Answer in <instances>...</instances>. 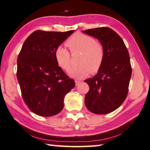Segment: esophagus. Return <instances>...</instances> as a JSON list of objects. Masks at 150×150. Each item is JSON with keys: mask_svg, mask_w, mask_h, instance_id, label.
Wrapping results in <instances>:
<instances>
[{"mask_svg": "<svg viewBox=\"0 0 150 150\" xmlns=\"http://www.w3.org/2000/svg\"><path fill=\"white\" fill-rule=\"evenodd\" d=\"M80 82H81V81H80V80H75V84H76V86L79 85V84L80 83Z\"/></svg>", "mask_w": 150, "mask_h": 150, "instance_id": "1", "label": "esophagus"}]
</instances>
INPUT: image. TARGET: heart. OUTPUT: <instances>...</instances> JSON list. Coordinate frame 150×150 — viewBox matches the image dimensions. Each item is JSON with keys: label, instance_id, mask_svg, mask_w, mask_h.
<instances>
[{"label": "heart", "instance_id": "b5f03b06", "mask_svg": "<svg viewBox=\"0 0 150 150\" xmlns=\"http://www.w3.org/2000/svg\"><path fill=\"white\" fill-rule=\"evenodd\" d=\"M71 53H80L78 59V66L71 68L68 74L75 79H82L99 70L103 62V46L100 42L91 36L81 33H76L66 42ZM55 58L58 66L68 70L71 65L70 53L65 47L59 46L55 51Z\"/></svg>", "mask_w": 150, "mask_h": 150}]
</instances>
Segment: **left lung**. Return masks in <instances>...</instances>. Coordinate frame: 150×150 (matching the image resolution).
<instances>
[{
    "label": "left lung",
    "instance_id": "8db88e82",
    "mask_svg": "<svg viewBox=\"0 0 150 150\" xmlns=\"http://www.w3.org/2000/svg\"><path fill=\"white\" fill-rule=\"evenodd\" d=\"M82 32L97 38L105 51L98 72L84 80L89 86L85 105L94 114H108L120 107L127 96L132 74L129 51L122 39L111 28L102 27Z\"/></svg>",
    "mask_w": 150,
    "mask_h": 150
}]
</instances>
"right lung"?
I'll list each match as a JSON object with an SVG mask.
<instances>
[{"label": "right lung", "instance_id": "right-lung-1", "mask_svg": "<svg viewBox=\"0 0 150 150\" xmlns=\"http://www.w3.org/2000/svg\"><path fill=\"white\" fill-rule=\"evenodd\" d=\"M74 30H36L25 40L17 57V78L25 104L34 114L48 117L64 108V97L75 86L58 66L56 49Z\"/></svg>", "mask_w": 150, "mask_h": 150}]
</instances>
